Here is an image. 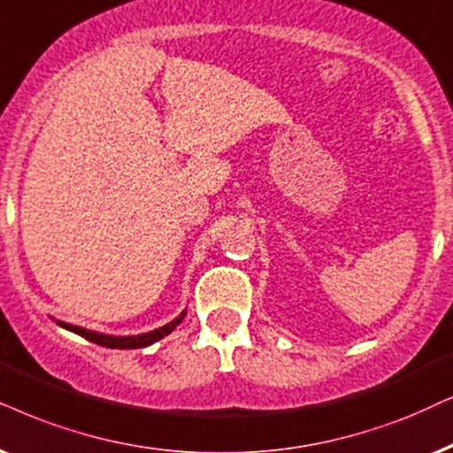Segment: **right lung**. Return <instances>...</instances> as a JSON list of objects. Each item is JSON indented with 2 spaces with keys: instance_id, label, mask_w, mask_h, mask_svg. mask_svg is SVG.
<instances>
[{
  "instance_id": "right-lung-1",
  "label": "right lung",
  "mask_w": 453,
  "mask_h": 453,
  "mask_svg": "<svg viewBox=\"0 0 453 453\" xmlns=\"http://www.w3.org/2000/svg\"><path fill=\"white\" fill-rule=\"evenodd\" d=\"M184 318H186V309L175 319H171L169 324L160 326V328H157V330L142 332V334H129V336L104 334V332L88 330V328H81V326H73V324L60 322V319H56V324H58L60 328H65L68 332H74V334L83 336L85 341L96 342V345H102L106 349H144V347L154 345V342L160 341V339H165L167 334H171V332H173L177 326L181 324V319H184Z\"/></svg>"
}]
</instances>
